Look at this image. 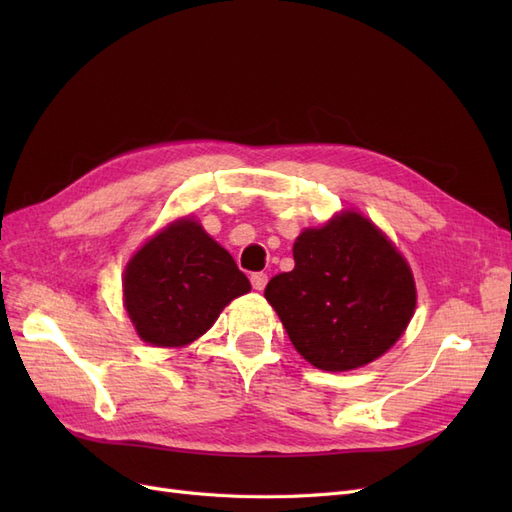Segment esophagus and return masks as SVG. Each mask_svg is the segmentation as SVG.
I'll use <instances>...</instances> for the list:
<instances>
[{
    "instance_id": "obj_1",
    "label": "esophagus",
    "mask_w": 512,
    "mask_h": 512,
    "mask_svg": "<svg viewBox=\"0 0 512 512\" xmlns=\"http://www.w3.org/2000/svg\"><path fill=\"white\" fill-rule=\"evenodd\" d=\"M252 286L256 288V290H265V286H267V282H269V277H267V273H262V271H258V273H252Z\"/></svg>"
}]
</instances>
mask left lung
I'll return each instance as SVG.
<instances>
[{
  "mask_svg": "<svg viewBox=\"0 0 512 512\" xmlns=\"http://www.w3.org/2000/svg\"><path fill=\"white\" fill-rule=\"evenodd\" d=\"M294 269L271 277L265 297L294 348L324 371L367 365L408 327L412 271L393 243L359 213L307 228L292 247Z\"/></svg>",
  "mask_w": 512,
  "mask_h": 512,
  "instance_id": "8db88e82",
  "label": "left lung"
}]
</instances>
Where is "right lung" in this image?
<instances>
[{
    "mask_svg": "<svg viewBox=\"0 0 512 512\" xmlns=\"http://www.w3.org/2000/svg\"><path fill=\"white\" fill-rule=\"evenodd\" d=\"M250 288L232 256L192 220L170 224L145 243L123 277L138 335L162 348L194 342Z\"/></svg>",
    "mask_w": 512,
    "mask_h": 512,
    "instance_id": "add662e5",
    "label": "right lung"
}]
</instances>
